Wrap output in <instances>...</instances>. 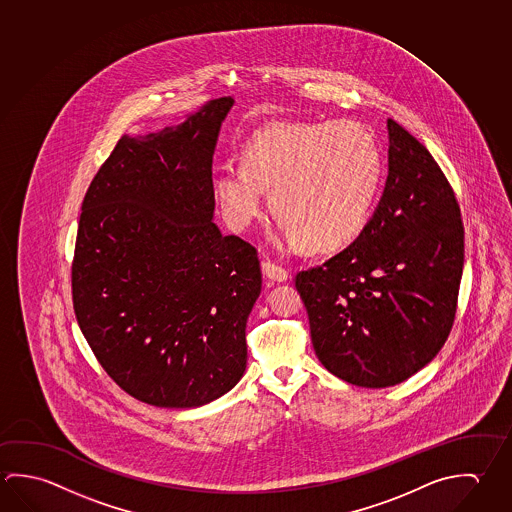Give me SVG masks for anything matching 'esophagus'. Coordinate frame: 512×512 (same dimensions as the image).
<instances>
[{
    "label": "esophagus",
    "instance_id": "obj_1",
    "mask_svg": "<svg viewBox=\"0 0 512 512\" xmlns=\"http://www.w3.org/2000/svg\"><path fill=\"white\" fill-rule=\"evenodd\" d=\"M262 273H264V277L268 278V280H273V282H286L287 278H289L287 269L282 268L277 262H271V260H264L262 262Z\"/></svg>",
    "mask_w": 512,
    "mask_h": 512
}]
</instances>
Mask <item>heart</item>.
Masks as SVG:
<instances>
[{"label": "heart", "mask_w": 512, "mask_h": 512, "mask_svg": "<svg viewBox=\"0 0 512 512\" xmlns=\"http://www.w3.org/2000/svg\"><path fill=\"white\" fill-rule=\"evenodd\" d=\"M383 172V147L361 122H275L244 145L243 167L217 174L216 196L228 225L246 230L271 190L287 241L327 252L367 225Z\"/></svg>", "instance_id": "heart-1"}]
</instances>
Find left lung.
Returning a JSON list of instances; mask_svg holds the SVG:
<instances>
[{
    "label": "left lung",
    "instance_id": "obj_1",
    "mask_svg": "<svg viewBox=\"0 0 512 512\" xmlns=\"http://www.w3.org/2000/svg\"><path fill=\"white\" fill-rule=\"evenodd\" d=\"M388 178L358 239L296 273L314 352L350 385L385 388L448 340L464 268L455 192L430 151L388 118Z\"/></svg>",
    "mask_w": 512,
    "mask_h": 512
}]
</instances>
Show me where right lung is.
<instances>
[{
	"mask_svg": "<svg viewBox=\"0 0 512 512\" xmlns=\"http://www.w3.org/2000/svg\"><path fill=\"white\" fill-rule=\"evenodd\" d=\"M232 97L183 124L122 136L82 201L72 264L82 334L124 392L196 408L246 370L257 250L212 221V156Z\"/></svg>",
	"mask_w": 512,
	"mask_h": 512,
	"instance_id": "right-lung-1",
	"label": "right lung"
}]
</instances>
